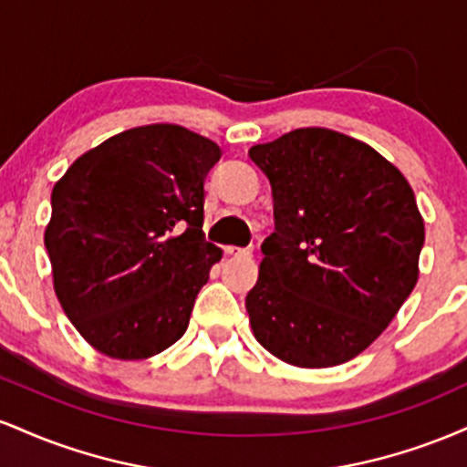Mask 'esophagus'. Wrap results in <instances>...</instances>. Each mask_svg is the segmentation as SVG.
I'll use <instances>...</instances> for the list:
<instances>
[{"mask_svg": "<svg viewBox=\"0 0 467 467\" xmlns=\"http://www.w3.org/2000/svg\"><path fill=\"white\" fill-rule=\"evenodd\" d=\"M226 254H230V256H250L252 248H237V245H226Z\"/></svg>", "mask_w": 467, "mask_h": 467, "instance_id": "1", "label": "esophagus"}]
</instances>
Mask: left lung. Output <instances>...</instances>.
I'll list each match as a JSON object with an SVG mask.
<instances>
[{"label":"left lung","mask_w":467,"mask_h":467,"mask_svg":"<svg viewBox=\"0 0 467 467\" xmlns=\"http://www.w3.org/2000/svg\"><path fill=\"white\" fill-rule=\"evenodd\" d=\"M275 233L245 296L252 334L301 368L342 364L387 329L420 276L423 219L398 166L323 127L254 144Z\"/></svg>","instance_id":"obj_1"}]
</instances>
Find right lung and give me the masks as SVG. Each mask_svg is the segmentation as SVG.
<instances>
[{
    "mask_svg": "<svg viewBox=\"0 0 467 467\" xmlns=\"http://www.w3.org/2000/svg\"><path fill=\"white\" fill-rule=\"evenodd\" d=\"M222 149L144 125L74 160L52 189L46 250L63 312L96 351L144 360L184 336L222 250L203 239V182Z\"/></svg>",
    "mask_w": 467,
    "mask_h": 467,
    "instance_id": "1",
    "label": "right lung"
}]
</instances>
